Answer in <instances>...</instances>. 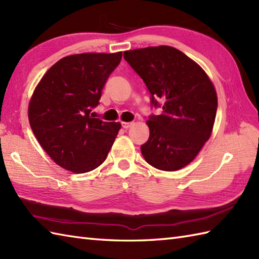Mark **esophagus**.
<instances>
[{
  "label": "esophagus",
  "mask_w": 259,
  "mask_h": 259,
  "mask_svg": "<svg viewBox=\"0 0 259 259\" xmlns=\"http://www.w3.org/2000/svg\"><path fill=\"white\" fill-rule=\"evenodd\" d=\"M131 124H133L131 122H121V125H122L123 129H128Z\"/></svg>",
  "instance_id": "esophagus-1"
}]
</instances>
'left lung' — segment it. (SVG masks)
<instances>
[{"instance_id": "left-lung-1", "label": "left lung", "mask_w": 259, "mask_h": 259, "mask_svg": "<svg viewBox=\"0 0 259 259\" xmlns=\"http://www.w3.org/2000/svg\"><path fill=\"white\" fill-rule=\"evenodd\" d=\"M123 58L144 80L151 108H162L161 114H150L147 121L150 135L141 146L142 156L164 171L184 168L211 135L217 112L211 81L199 65L171 47L125 51Z\"/></svg>"}]
</instances>
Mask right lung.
Returning a JSON list of instances; mask_svg holds the SVG:
<instances>
[{
    "instance_id": "add662e5",
    "label": "right lung",
    "mask_w": 259,
    "mask_h": 259,
    "mask_svg": "<svg viewBox=\"0 0 259 259\" xmlns=\"http://www.w3.org/2000/svg\"><path fill=\"white\" fill-rule=\"evenodd\" d=\"M122 52L82 53L48 70L29 104V121L38 144L70 171H91L106 160L121 124L95 118L103 87Z\"/></svg>"
}]
</instances>
